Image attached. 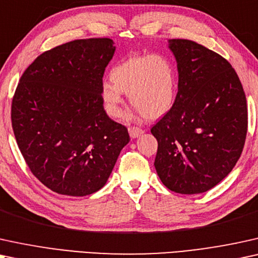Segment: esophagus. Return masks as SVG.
Listing matches in <instances>:
<instances>
[{"label": "esophagus", "mask_w": 258, "mask_h": 258, "mask_svg": "<svg viewBox=\"0 0 258 258\" xmlns=\"http://www.w3.org/2000/svg\"><path fill=\"white\" fill-rule=\"evenodd\" d=\"M128 132H130V136H131V138H138V137H140L144 133V130L139 128V127H131V128H128Z\"/></svg>", "instance_id": "1"}]
</instances>
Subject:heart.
Instances as JSON below:
<instances>
[{
    "instance_id": "heart-1",
    "label": "heart",
    "mask_w": 258,
    "mask_h": 258,
    "mask_svg": "<svg viewBox=\"0 0 258 258\" xmlns=\"http://www.w3.org/2000/svg\"><path fill=\"white\" fill-rule=\"evenodd\" d=\"M111 81L101 86L105 111L113 119L122 115L123 95L139 114L160 118L176 104L178 94L177 68L165 55H140L121 61L112 68Z\"/></svg>"
}]
</instances>
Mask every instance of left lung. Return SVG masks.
Returning <instances> with one entry per match:
<instances>
[{
	"instance_id": "1",
	"label": "left lung",
	"mask_w": 258,
	"mask_h": 258,
	"mask_svg": "<svg viewBox=\"0 0 258 258\" xmlns=\"http://www.w3.org/2000/svg\"><path fill=\"white\" fill-rule=\"evenodd\" d=\"M177 60L176 104L152 128L160 180L181 195L216 186L235 166L248 130L245 93L221 55L191 40H169Z\"/></svg>"
}]
</instances>
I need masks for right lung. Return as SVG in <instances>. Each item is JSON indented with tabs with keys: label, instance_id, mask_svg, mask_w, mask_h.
Here are the masks:
<instances>
[{
	"label": "right lung",
	"instance_id": "1",
	"mask_svg": "<svg viewBox=\"0 0 258 258\" xmlns=\"http://www.w3.org/2000/svg\"><path fill=\"white\" fill-rule=\"evenodd\" d=\"M113 43L107 37L74 40L44 51L14 94L17 146L34 176L59 195L100 190L130 142L127 128L109 118L101 99Z\"/></svg>",
	"mask_w": 258,
	"mask_h": 258
}]
</instances>
